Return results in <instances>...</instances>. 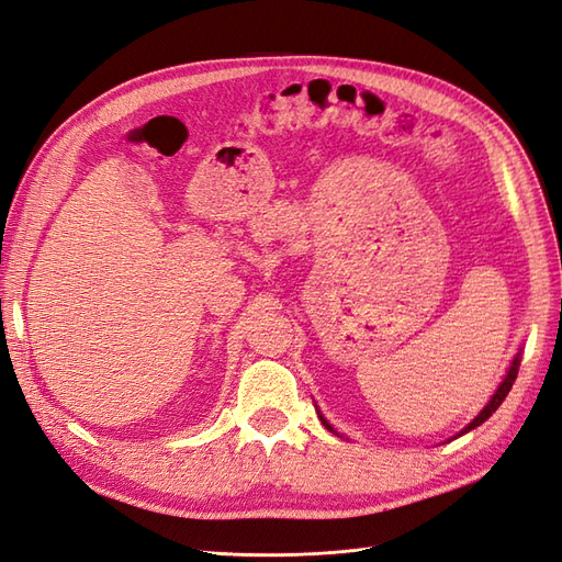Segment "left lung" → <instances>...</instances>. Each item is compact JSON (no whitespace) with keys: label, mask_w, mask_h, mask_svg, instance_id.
Instances as JSON below:
<instances>
[{"label":"left lung","mask_w":562,"mask_h":562,"mask_svg":"<svg viewBox=\"0 0 562 562\" xmlns=\"http://www.w3.org/2000/svg\"><path fill=\"white\" fill-rule=\"evenodd\" d=\"M518 366H520V353H516V359H514V363H512V368H508V372H506V378L502 380V384L497 386V391H495V394H492V398L487 401V405L483 407V411L479 413V415H475L473 417V422L469 424V427H464L462 431H459L457 436H462V434H467V431H471V429H475V427H481V424L492 415V413H495L497 411V407L502 405V401L508 396V391H512V386H514V382H516V378H518ZM318 413V419L323 422V427H326L328 431H333V434H337L333 427H330V424H328V419L326 417H323L321 415V411H316ZM454 436V438H457Z\"/></svg>","instance_id":"obj_1"}]
</instances>
